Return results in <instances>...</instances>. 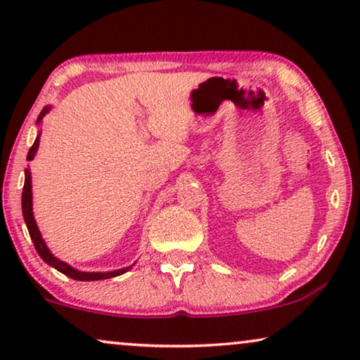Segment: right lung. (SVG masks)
Segmentation results:
<instances>
[{"mask_svg": "<svg viewBox=\"0 0 360 360\" xmlns=\"http://www.w3.org/2000/svg\"><path fill=\"white\" fill-rule=\"evenodd\" d=\"M49 110H51V106H46L44 110L41 111V115L37 117V122L42 121V117L47 115ZM39 134L36 137V141H34V144L31 149L27 152V160H32L34 155H36L37 152V147H39ZM32 181H31V172L26 169V180H24V188H22V216H24V221H26V226H27V231H29V236H31L32 243H34V248H36L37 254L41 255L44 259V262L52 265L53 269H57L58 272H62L63 275H67V277H70L73 280H82V282H91V280H105V278H112V277H117V275H122L124 272H127L131 267H126V269H121V270H112V272H80V270L70 267V265L62 262V260H58L53 257L51 254V250L47 249L46 243H44L41 233H39V228L36 224V219H34V214H32Z\"/></svg>", "mask_w": 360, "mask_h": 360, "instance_id": "right-lung-1", "label": "right lung"}]
</instances>
